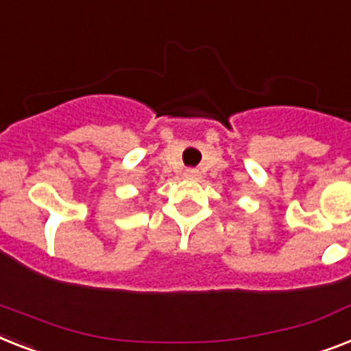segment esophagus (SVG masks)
<instances>
[{
  "label": "esophagus",
  "mask_w": 351,
  "mask_h": 351,
  "mask_svg": "<svg viewBox=\"0 0 351 351\" xmlns=\"http://www.w3.org/2000/svg\"><path fill=\"white\" fill-rule=\"evenodd\" d=\"M184 176L185 178H198V176H200V171L195 169V167H189V169L184 171Z\"/></svg>",
  "instance_id": "34e87169"
}]
</instances>
